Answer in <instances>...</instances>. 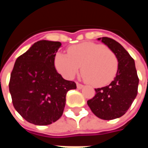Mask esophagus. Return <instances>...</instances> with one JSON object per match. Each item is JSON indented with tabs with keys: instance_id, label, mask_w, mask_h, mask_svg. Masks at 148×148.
Returning a JSON list of instances; mask_svg holds the SVG:
<instances>
[{
	"instance_id": "34e87169",
	"label": "esophagus",
	"mask_w": 148,
	"mask_h": 148,
	"mask_svg": "<svg viewBox=\"0 0 148 148\" xmlns=\"http://www.w3.org/2000/svg\"><path fill=\"white\" fill-rule=\"evenodd\" d=\"M83 87H84V86L82 85V84L78 83V82H77V89H82Z\"/></svg>"
}]
</instances>
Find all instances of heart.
I'll use <instances>...</instances> for the list:
<instances>
[{
  "label": "heart",
  "instance_id": "1",
  "mask_svg": "<svg viewBox=\"0 0 148 148\" xmlns=\"http://www.w3.org/2000/svg\"><path fill=\"white\" fill-rule=\"evenodd\" d=\"M68 55L58 52L54 64L58 73L71 79L82 72L85 78L95 86L111 82L118 71V59L114 52L101 44L86 42L70 47Z\"/></svg>",
  "mask_w": 148,
  "mask_h": 148
}]
</instances>
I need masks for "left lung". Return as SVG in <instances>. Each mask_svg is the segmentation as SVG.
Masks as SVG:
<instances>
[{
	"label": "left lung",
	"instance_id": "obj_1",
	"mask_svg": "<svg viewBox=\"0 0 148 148\" xmlns=\"http://www.w3.org/2000/svg\"><path fill=\"white\" fill-rule=\"evenodd\" d=\"M97 39L116 55L118 71L109 86L95 89V96L87 104L95 116L109 121L121 117L130 108L138 93L139 77L134 59L119 42L108 37Z\"/></svg>",
	"mask_w": 148,
	"mask_h": 148
}]
</instances>
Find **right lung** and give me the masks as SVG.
I'll return each mask as SVG.
<instances>
[{"label": "right lung", "instance_id": "1", "mask_svg": "<svg viewBox=\"0 0 148 148\" xmlns=\"http://www.w3.org/2000/svg\"><path fill=\"white\" fill-rule=\"evenodd\" d=\"M61 45L40 40L16 60L9 92L15 109L31 124L47 125L58 121L63 113L66 93L77 88L55 67V55Z\"/></svg>", "mask_w": 148, "mask_h": 148}]
</instances>
